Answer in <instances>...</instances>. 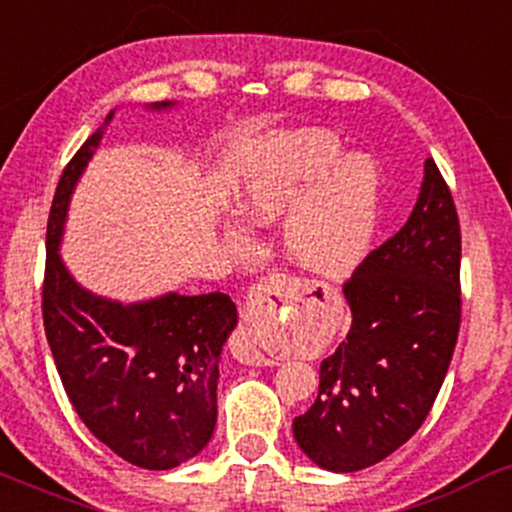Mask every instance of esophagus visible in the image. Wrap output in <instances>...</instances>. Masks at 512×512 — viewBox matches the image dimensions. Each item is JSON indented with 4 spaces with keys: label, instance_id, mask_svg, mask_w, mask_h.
I'll return each mask as SVG.
<instances>
[{
    "label": "esophagus",
    "instance_id": "esophagus-1",
    "mask_svg": "<svg viewBox=\"0 0 512 512\" xmlns=\"http://www.w3.org/2000/svg\"><path fill=\"white\" fill-rule=\"evenodd\" d=\"M285 295V280L271 278L263 280L256 287H251L249 297H246V324L241 326L234 336V355L246 365H278L271 355H266L258 343L256 329H254V317L261 312V307L266 302H271V297Z\"/></svg>",
    "mask_w": 512,
    "mask_h": 512
}]
</instances>
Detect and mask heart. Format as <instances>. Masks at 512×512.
<instances>
[{"instance_id":"1","label":"heart","mask_w":512,"mask_h":512,"mask_svg":"<svg viewBox=\"0 0 512 512\" xmlns=\"http://www.w3.org/2000/svg\"><path fill=\"white\" fill-rule=\"evenodd\" d=\"M343 159V147L324 130L271 137L237 181L239 215L251 225L285 217L283 249L309 273L341 278L363 261L377 222V179L365 159ZM225 239L239 254L254 234L232 220Z\"/></svg>"}]
</instances>
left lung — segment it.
Here are the masks:
<instances>
[{
  "mask_svg": "<svg viewBox=\"0 0 512 512\" xmlns=\"http://www.w3.org/2000/svg\"><path fill=\"white\" fill-rule=\"evenodd\" d=\"M462 237L433 159L406 225L343 285L346 341L321 363L319 394L292 421L302 452L329 472H358L399 450L433 409L455 353Z\"/></svg>",
  "mask_w": 512,
  "mask_h": 512,
  "instance_id": "1",
  "label": "left lung"
}]
</instances>
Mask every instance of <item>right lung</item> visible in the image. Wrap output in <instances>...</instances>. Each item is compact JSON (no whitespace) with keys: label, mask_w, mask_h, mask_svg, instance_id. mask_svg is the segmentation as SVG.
Segmentation results:
<instances>
[{"label":"right lung","mask_w":512,"mask_h":512,"mask_svg":"<svg viewBox=\"0 0 512 512\" xmlns=\"http://www.w3.org/2000/svg\"><path fill=\"white\" fill-rule=\"evenodd\" d=\"M174 103H152L164 111ZM62 171L48 217L43 324L62 387L84 426L125 462L174 469L198 455L217 423L220 355L237 326L225 292L120 304L94 295L62 263L60 241L79 176L113 120Z\"/></svg>","instance_id":"obj_1"}]
</instances>
